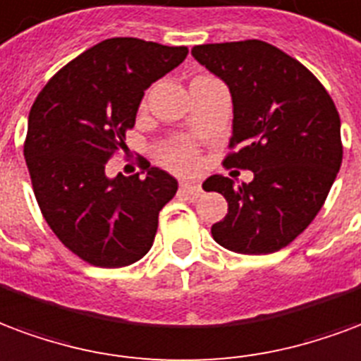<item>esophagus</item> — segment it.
I'll list each match as a JSON object with an SVG mask.
<instances>
[{
  "label": "esophagus",
  "instance_id": "34e87169",
  "mask_svg": "<svg viewBox=\"0 0 361 361\" xmlns=\"http://www.w3.org/2000/svg\"><path fill=\"white\" fill-rule=\"evenodd\" d=\"M180 188L183 193L191 195V197H199V195L202 193V188L199 181H181Z\"/></svg>",
  "mask_w": 361,
  "mask_h": 361
}]
</instances>
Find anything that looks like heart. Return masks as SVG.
<instances>
[{
	"label": "heart",
	"mask_w": 361,
	"mask_h": 361,
	"mask_svg": "<svg viewBox=\"0 0 361 361\" xmlns=\"http://www.w3.org/2000/svg\"><path fill=\"white\" fill-rule=\"evenodd\" d=\"M162 159L173 170H189L197 162V153H195L193 145H189L185 141H176L170 147H166Z\"/></svg>",
	"instance_id": "1"
}]
</instances>
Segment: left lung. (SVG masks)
<instances>
[{"label": "left lung", "mask_w": 361, "mask_h": 361, "mask_svg": "<svg viewBox=\"0 0 361 361\" xmlns=\"http://www.w3.org/2000/svg\"><path fill=\"white\" fill-rule=\"evenodd\" d=\"M191 55L231 93L229 145L241 149L224 164L255 173L241 185L218 173L202 183L229 207L212 237L239 255L276 252L308 228L341 170L337 106L306 66L260 39L195 45Z\"/></svg>", "instance_id": "1"}]
</instances>
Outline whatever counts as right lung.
<instances>
[{"instance_id": "add662e5", "label": "right lung", "mask_w": 361, "mask_h": 361, "mask_svg": "<svg viewBox=\"0 0 361 361\" xmlns=\"http://www.w3.org/2000/svg\"><path fill=\"white\" fill-rule=\"evenodd\" d=\"M188 53L140 38L103 39L61 68L32 105L24 159L36 201L59 241L85 262L122 268L153 247L178 180L157 166L109 178L105 166L126 147L147 87Z\"/></svg>"}]
</instances>
